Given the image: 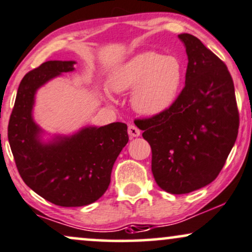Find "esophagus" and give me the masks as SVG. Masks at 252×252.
<instances>
[{
	"instance_id": "34e87169",
	"label": "esophagus",
	"mask_w": 252,
	"mask_h": 252,
	"mask_svg": "<svg viewBox=\"0 0 252 252\" xmlns=\"http://www.w3.org/2000/svg\"><path fill=\"white\" fill-rule=\"evenodd\" d=\"M128 134L130 137H138L139 135H141V130H139L137 126H135V124H130L128 126Z\"/></svg>"
}]
</instances>
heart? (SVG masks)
Wrapping results in <instances>:
<instances>
[{
	"instance_id": "heart-1",
	"label": "heart",
	"mask_w": 252,
	"mask_h": 252,
	"mask_svg": "<svg viewBox=\"0 0 252 252\" xmlns=\"http://www.w3.org/2000/svg\"><path fill=\"white\" fill-rule=\"evenodd\" d=\"M184 65L177 56L145 51L124 62L113 72L109 87L116 94H131L136 113L157 116L169 110L180 96Z\"/></svg>"
}]
</instances>
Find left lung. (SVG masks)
<instances>
[{
    "label": "left lung",
    "instance_id": "obj_1",
    "mask_svg": "<svg viewBox=\"0 0 252 252\" xmlns=\"http://www.w3.org/2000/svg\"><path fill=\"white\" fill-rule=\"evenodd\" d=\"M178 38L188 55L186 87L165 113L136 121L151 147L156 183L174 195L195 191L217 177L239 126L226 65L195 36L180 34Z\"/></svg>",
    "mask_w": 252,
    "mask_h": 252
}]
</instances>
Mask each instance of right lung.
I'll list each match as a JSON object with an SVG mask.
<instances>
[{"mask_svg": "<svg viewBox=\"0 0 252 252\" xmlns=\"http://www.w3.org/2000/svg\"><path fill=\"white\" fill-rule=\"evenodd\" d=\"M75 61H48L21 81L8 126V139L17 170L30 189L60 207H83L107 191L114 163L128 143V126L115 122L84 126L72 135L48 141L32 117L36 92Z\"/></svg>", "mask_w": 252, "mask_h": 252, "instance_id": "right-lung-1", "label": "right lung"}]
</instances>
